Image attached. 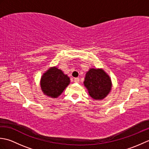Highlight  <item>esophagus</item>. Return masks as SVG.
Here are the masks:
<instances>
[{
    "instance_id": "34e87169",
    "label": "esophagus",
    "mask_w": 149,
    "mask_h": 149,
    "mask_svg": "<svg viewBox=\"0 0 149 149\" xmlns=\"http://www.w3.org/2000/svg\"><path fill=\"white\" fill-rule=\"evenodd\" d=\"M74 82L75 83H78L79 82V78H74Z\"/></svg>"
}]
</instances>
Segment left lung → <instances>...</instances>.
Listing matches in <instances>:
<instances>
[{"label": "left lung", "mask_w": 149, "mask_h": 149, "mask_svg": "<svg viewBox=\"0 0 149 149\" xmlns=\"http://www.w3.org/2000/svg\"><path fill=\"white\" fill-rule=\"evenodd\" d=\"M90 95L95 100H101L107 96L111 89V81L103 70L91 68L84 81Z\"/></svg>", "instance_id": "obj_1"}]
</instances>
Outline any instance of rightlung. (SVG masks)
Returning a JSON list of instances; mask_svg holds the SVG:
<instances>
[{
    "label": "right lung",
    "instance_id": "right-lung-1",
    "mask_svg": "<svg viewBox=\"0 0 149 149\" xmlns=\"http://www.w3.org/2000/svg\"><path fill=\"white\" fill-rule=\"evenodd\" d=\"M69 83V77L56 67L49 69L41 79V88L43 93L53 98L60 95Z\"/></svg>",
    "mask_w": 149,
    "mask_h": 149
}]
</instances>
